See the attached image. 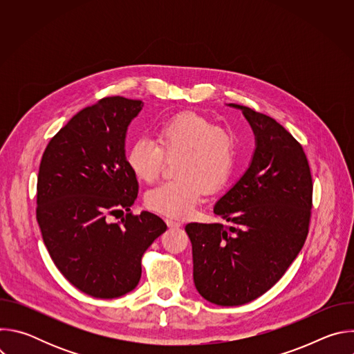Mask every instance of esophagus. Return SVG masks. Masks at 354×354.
<instances>
[{"mask_svg": "<svg viewBox=\"0 0 354 354\" xmlns=\"http://www.w3.org/2000/svg\"><path fill=\"white\" fill-rule=\"evenodd\" d=\"M167 224H168L169 228H178V227H180V223L176 221V220H172V218H168V220H167Z\"/></svg>", "mask_w": 354, "mask_h": 354, "instance_id": "esophagus-1", "label": "esophagus"}]
</instances>
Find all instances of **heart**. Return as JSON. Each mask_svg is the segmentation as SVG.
Segmentation results:
<instances>
[{"instance_id": "obj_1", "label": "heart", "mask_w": 354, "mask_h": 354, "mask_svg": "<svg viewBox=\"0 0 354 354\" xmlns=\"http://www.w3.org/2000/svg\"><path fill=\"white\" fill-rule=\"evenodd\" d=\"M164 156H179L178 179L148 190L145 205L160 214L182 218L193 212L203 190L217 192L231 178L238 162V141L231 131L216 127L203 116L180 113L160 124L156 142L136 140L126 161L136 179L151 183L161 172Z\"/></svg>"}]
</instances>
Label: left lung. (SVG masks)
Returning <instances> with one entry per match:
<instances>
[{
	"label": "left lung",
	"mask_w": 354,
	"mask_h": 354,
	"mask_svg": "<svg viewBox=\"0 0 354 354\" xmlns=\"http://www.w3.org/2000/svg\"><path fill=\"white\" fill-rule=\"evenodd\" d=\"M239 109L255 134L243 175L214 205L221 223H189L193 281L205 299L242 306L265 294L286 273L306 242L313 178L304 149L274 119Z\"/></svg>",
	"instance_id": "1"
}]
</instances>
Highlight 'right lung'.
I'll use <instances>...</instances> for the list:
<instances>
[{"mask_svg":"<svg viewBox=\"0 0 354 354\" xmlns=\"http://www.w3.org/2000/svg\"><path fill=\"white\" fill-rule=\"evenodd\" d=\"M142 106L123 96L100 99L70 119L40 161L36 218L43 242L63 276L95 298L134 290L144 252L167 230L149 212L111 221L137 198L126 136Z\"/></svg>","mask_w":354,"mask_h":354,"instance_id":"add662e5","label":"right lung"}]
</instances>
